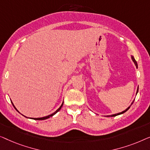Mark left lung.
I'll list each match as a JSON object with an SVG mask.
<instances>
[{
    "label": "left lung",
    "instance_id": "left-lung-1",
    "mask_svg": "<svg viewBox=\"0 0 150 150\" xmlns=\"http://www.w3.org/2000/svg\"><path fill=\"white\" fill-rule=\"evenodd\" d=\"M132 61H133V62H134V64H135V66H136V67H137H137H138L137 63V61L135 60V59H134V57H133V56H132ZM138 90H139V87H138L137 91V92H138ZM133 102H134V101H133ZM133 102H132V103H133ZM130 107H128V108L126 109V110H124V111H122V112H121V113H116V114H114V115H109V116H107V117H114V116H116V115H120V114H122V113H125L126 111H128V109H130Z\"/></svg>",
    "mask_w": 150,
    "mask_h": 150
}]
</instances>
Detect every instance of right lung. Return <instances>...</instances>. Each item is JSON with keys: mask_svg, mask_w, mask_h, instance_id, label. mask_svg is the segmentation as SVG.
I'll use <instances>...</instances> for the list:
<instances>
[{"mask_svg": "<svg viewBox=\"0 0 150 150\" xmlns=\"http://www.w3.org/2000/svg\"><path fill=\"white\" fill-rule=\"evenodd\" d=\"M11 103H12V105H13V103H12V102H11ZM62 105H63V103H62V105H61V106H60V107H59V109H57V110H56V111H55V112H54V113H52V114H51V115H47V116H45V117H38V118H32V119H33V120H46V119H47V118H49V117H50L53 116V115H55V114H56V113L57 112H58V111H60V109L61 108H62ZM13 107H14V108L16 109V107H15V106H14V105H13ZM16 110H17V109H16ZM17 111H18V110H17ZM18 112H19V111H18Z\"/></svg>", "mask_w": 150, "mask_h": 150, "instance_id": "1", "label": "right lung"}]
</instances>
